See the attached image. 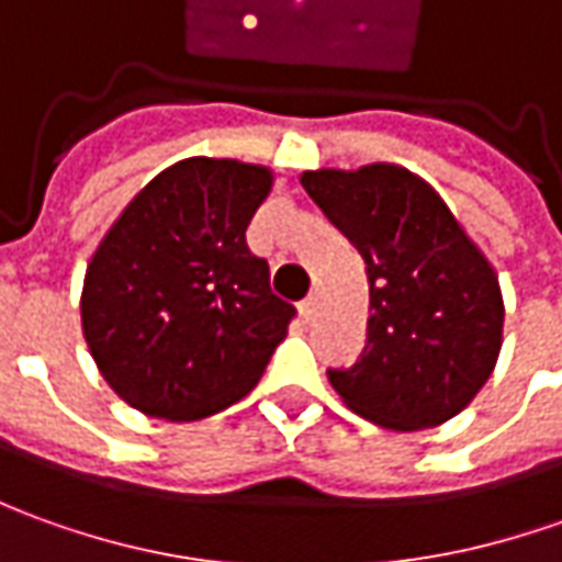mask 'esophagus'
Returning <instances> with one entry per match:
<instances>
[{
	"label": "esophagus",
	"instance_id": "1",
	"mask_svg": "<svg viewBox=\"0 0 562 562\" xmlns=\"http://www.w3.org/2000/svg\"><path fill=\"white\" fill-rule=\"evenodd\" d=\"M297 313H301V319H304V323H311L313 313H316V297H304V301L297 304Z\"/></svg>",
	"mask_w": 562,
	"mask_h": 562
}]
</instances>
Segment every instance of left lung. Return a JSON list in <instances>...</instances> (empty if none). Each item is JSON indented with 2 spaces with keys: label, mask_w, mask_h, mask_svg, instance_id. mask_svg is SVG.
<instances>
[{
  "label": "left lung",
  "mask_w": 562,
  "mask_h": 562,
  "mask_svg": "<svg viewBox=\"0 0 562 562\" xmlns=\"http://www.w3.org/2000/svg\"><path fill=\"white\" fill-rule=\"evenodd\" d=\"M369 273V341L329 381L347 409L387 430H425L468 409L505 341L498 273L415 171L372 162L301 171Z\"/></svg>",
  "instance_id": "left-lung-1"
}]
</instances>
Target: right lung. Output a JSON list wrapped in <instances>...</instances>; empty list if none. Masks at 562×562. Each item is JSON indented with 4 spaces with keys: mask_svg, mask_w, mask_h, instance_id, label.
Segmentation results:
<instances>
[{
    "mask_svg": "<svg viewBox=\"0 0 562 562\" xmlns=\"http://www.w3.org/2000/svg\"><path fill=\"white\" fill-rule=\"evenodd\" d=\"M273 169L190 156L159 171L110 224L82 280V335L132 409L200 422L261 381L295 307L270 292L246 227Z\"/></svg>",
    "mask_w": 562,
    "mask_h": 562,
    "instance_id": "right-lung-1",
    "label": "right lung"
}]
</instances>
